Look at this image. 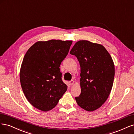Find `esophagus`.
<instances>
[{
  "instance_id": "esophagus-1",
  "label": "esophagus",
  "mask_w": 134,
  "mask_h": 134,
  "mask_svg": "<svg viewBox=\"0 0 134 134\" xmlns=\"http://www.w3.org/2000/svg\"><path fill=\"white\" fill-rule=\"evenodd\" d=\"M69 83H70V84L71 85H73V83H74V81H73V80H71L70 82H69Z\"/></svg>"
}]
</instances>
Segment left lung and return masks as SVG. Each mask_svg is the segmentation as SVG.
<instances>
[{"label": "left lung", "mask_w": 134, "mask_h": 134, "mask_svg": "<svg viewBox=\"0 0 134 134\" xmlns=\"http://www.w3.org/2000/svg\"><path fill=\"white\" fill-rule=\"evenodd\" d=\"M70 54L77 58L81 67V92L76 101L86 111L96 110L106 101L113 87V60L102 45L88 41L76 42Z\"/></svg>", "instance_id": "obj_1"}]
</instances>
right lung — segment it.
<instances>
[{
	"label": "right lung",
	"mask_w": 134,
	"mask_h": 134,
	"mask_svg": "<svg viewBox=\"0 0 134 134\" xmlns=\"http://www.w3.org/2000/svg\"><path fill=\"white\" fill-rule=\"evenodd\" d=\"M72 43V41H39L25 53L20 70V84L25 97L37 109H53L67 91L59 67Z\"/></svg>",
	"instance_id": "1"
}]
</instances>
